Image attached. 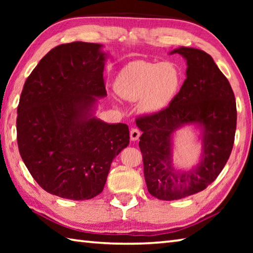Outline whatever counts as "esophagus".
<instances>
[{
    "mask_svg": "<svg viewBox=\"0 0 253 253\" xmlns=\"http://www.w3.org/2000/svg\"><path fill=\"white\" fill-rule=\"evenodd\" d=\"M139 136H140L139 129H137V128H132V129L130 130V139L132 140V142H136V140L139 138Z\"/></svg>",
    "mask_w": 253,
    "mask_h": 253,
    "instance_id": "1",
    "label": "esophagus"
}]
</instances>
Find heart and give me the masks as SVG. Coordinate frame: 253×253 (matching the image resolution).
Returning <instances> with one entry per match:
<instances>
[{"label":"heart","instance_id":"obj_1","mask_svg":"<svg viewBox=\"0 0 253 253\" xmlns=\"http://www.w3.org/2000/svg\"><path fill=\"white\" fill-rule=\"evenodd\" d=\"M181 72L170 62L134 61L119 74L115 88L119 96L129 101L140 100L144 113L154 114L169 105L181 84Z\"/></svg>","mask_w":253,"mask_h":253}]
</instances>
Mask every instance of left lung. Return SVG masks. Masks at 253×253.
<instances>
[{
    "mask_svg": "<svg viewBox=\"0 0 253 253\" xmlns=\"http://www.w3.org/2000/svg\"><path fill=\"white\" fill-rule=\"evenodd\" d=\"M170 53L186 59L185 81L165 109L136 119L143 131L139 148L147 190L163 201L179 200L207 188L228 162L237 128L233 90L211 55L184 46ZM187 123L201 127L203 158L196 168L176 171L171 165V135Z\"/></svg>",
    "mask_w": 253,
    "mask_h": 253,
    "instance_id": "1",
    "label": "left lung"
}]
</instances>
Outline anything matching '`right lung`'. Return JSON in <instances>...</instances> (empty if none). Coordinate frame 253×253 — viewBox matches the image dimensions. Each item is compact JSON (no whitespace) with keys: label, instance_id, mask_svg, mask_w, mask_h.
<instances>
[{"label":"right lung","instance_id":"1","mask_svg":"<svg viewBox=\"0 0 253 253\" xmlns=\"http://www.w3.org/2000/svg\"><path fill=\"white\" fill-rule=\"evenodd\" d=\"M101 44L71 42L50 50L28 77L16 118L20 155L48 193L76 201L100 194L111 162L129 144L126 124L92 116L107 96Z\"/></svg>","mask_w":253,"mask_h":253}]
</instances>
